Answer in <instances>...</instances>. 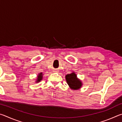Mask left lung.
Listing matches in <instances>:
<instances>
[{
    "label": "left lung",
    "instance_id": "obj_1",
    "mask_svg": "<svg viewBox=\"0 0 122 122\" xmlns=\"http://www.w3.org/2000/svg\"><path fill=\"white\" fill-rule=\"evenodd\" d=\"M66 80L67 84L71 89L78 90L81 88L82 86L81 81L77 77V75L74 72L66 75Z\"/></svg>",
    "mask_w": 122,
    "mask_h": 122
}]
</instances>
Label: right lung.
<instances>
[{"mask_svg":"<svg viewBox=\"0 0 122 122\" xmlns=\"http://www.w3.org/2000/svg\"><path fill=\"white\" fill-rule=\"evenodd\" d=\"M42 73H39V74H38V77H37V80L36 81V82L37 83H38V82H40V81H41L42 79Z\"/></svg>","mask_w":122,"mask_h":122,"instance_id":"obj_1","label":"right lung"}]
</instances>
